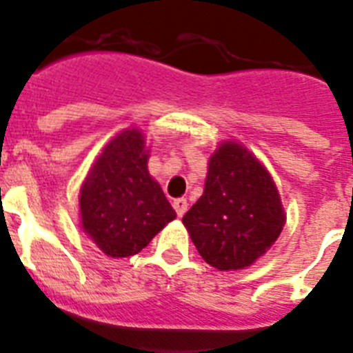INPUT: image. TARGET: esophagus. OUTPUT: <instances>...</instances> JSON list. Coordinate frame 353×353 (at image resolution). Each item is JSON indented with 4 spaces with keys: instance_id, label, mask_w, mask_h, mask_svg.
Returning a JSON list of instances; mask_svg holds the SVG:
<instances>
[{
    "instance_id": "1",
    "label": "esophagus",
    "mask_w": 353,
    "mask_h": 353,
    "mask_svg": "<svg viewBox=\"0 0 353 353\" xmlns=\"http://www.w3.org/2000/svg\"><path fill=\"white\" fill-rule=\"evenodd\" d=\"M187 206H189V203H187L185 198H179V199H174L173 201V208L174 212H176V215L182 216L183 213L187 212Z\"/></svg>"
}]
</instances>
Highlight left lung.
<instances>
[{
  "label": "left lung",
  "mask_w": 353,
  "mask_h": 353,
  "mask_svg": "<svg viewBox=\"0 0 353 353\" xmlns=\"http://www.w3.org/2000/svg\"><path fill=\"white\" fill-rule=\"evenodd\" d=\"M182 222L210 266L236 271L270 250L285 212L263 163L243 145L224 141L210 157L203 196Z\"/></svg>",
  "instance_id": "1"
}]
</instances>
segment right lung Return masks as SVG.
Masks as SVG:
<instances>
[{
    "label": "right lung",
    "mask_w": 353,
    "mask_h": 353,
    "mask_svg": "<svg viewBox=\"0 0 353 353\" xmlns=\"http://www.w3.org/2000/svg\"><path fill=\"white\" fill-rule=\"evenodd\" d=\"M147 161L141 131L125 129L103 148L83 180L80 224L108 257L138 254L176 216Z\"/></svg>",
    "instance_id": "add662e5"
}]
</instances>
